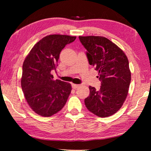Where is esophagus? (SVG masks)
Returning a JSON list of instances; mask_svg holds the SVG:
<instances>
[{
  "mask_svg": "<svg viewBox=\"0 0 151 151\" xmlns=\"http://www.w3.org/2000/svg\"><path fill=\"white\" fill-rule=\"evenodd\" d=\"M80 86H81L80 84H72V88H73V89H76V88H78Z\"/></svg>",
  "mask_w": 151,
  "mask_h": 151,
  "instance_id": "1",
  "label": "esophagus"
}]
</instances>
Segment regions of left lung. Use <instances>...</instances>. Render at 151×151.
Wrapping results in <instances>:
<instances>
[{"instance_id":"8db88e82","label":"left lung","mask_w":151,"mask_h":151,"mask_svg":"<svg viewBox=\"0 0 151 151\" xmlns=\"http://www.w3.org/2000/svg\"><path fill=\"white\" fill-rule=\"evenodd\" d=\"M88 50L89 63L99 72L101 86L99 91L89 86L85 99L86 108L100 117L115 114L126 99L131 81L129 63L126 54L117 45L102 36H79Z\"/></svg>"}]
</instances>
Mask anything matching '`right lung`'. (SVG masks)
I'll return each instance as SVG.
<instances>
[{
    "label": "right lung",
    "mask_w": 151,
    "mask_h": 151,
    "mask_svg": "<svg viewBox=\"0 0 151 151\" xmlns=\"http://www.w3.org/2000/svg\"><path fill=\"white\" fill-rule=\"evenodd\" d=\"M76 36L52 34L35 45L22 65L21 87L28 104L35 113L50 117L65 106L71 91L70 83L54 80L60 54Z\"/></svg>",
    "instance_id": "add662e5"
}]
</instances>
